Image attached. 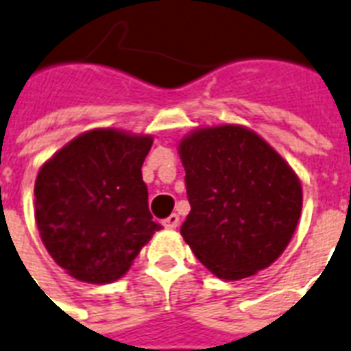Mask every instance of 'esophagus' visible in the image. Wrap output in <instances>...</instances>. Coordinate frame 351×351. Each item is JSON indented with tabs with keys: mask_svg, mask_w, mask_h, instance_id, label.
I'll list each match as a JSON object with an SVG mask.
<instances>
[{
	"mask_svg": "<svg viewBox=\"0 0 351 351\" xmlns=\"http://www.w3.org/2000/svg\"><path fill=\"white\" fill-rule=\"evenodd\" d=\"M179 224V215H176V213H172L170 217H167L163 221V226L167 228V230H176Z\"/></svg>",
	"mask_w": 351,
	"mask_h": 351,
	"instance_id": "obj_1",
	"label": "esophagus"
}]
</instances>
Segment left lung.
Returning <instances> with one entry per match:
<instances>
[{"mask_svg":"<svg viewBox=\"0 0 351 351\" xmlns=\"http://www.w3.org/2000/svg\"><path fill=\"white\" fill-rule=\"evenodd\" d=\"M190 213L182 239L222 280L269 267L301 215L300 179L285 159L240 125L199 129L179 143Z\"/></svg>","mask_w":351,"mask_h":351,"instance_id":"1","label":"left lung"}]
</instances>
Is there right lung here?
<instances>
[{
    "mask_svg": "<svg viewBox=\"0 0 351 351\" xmlns=\"http://www.w3.org/2000/svg\"><path fill=\"white\" fill-rule=\"evenodd\" d=\"M150 147V136L95 129L40 167L34 188L40 239L77 280L114 282L161 230L141 176Z\"/></svg>",
    "mask_w": 351,
    "mask_h": 351,
    "instance_id": "1",
    "label": "right lung"
}]
</instances>
